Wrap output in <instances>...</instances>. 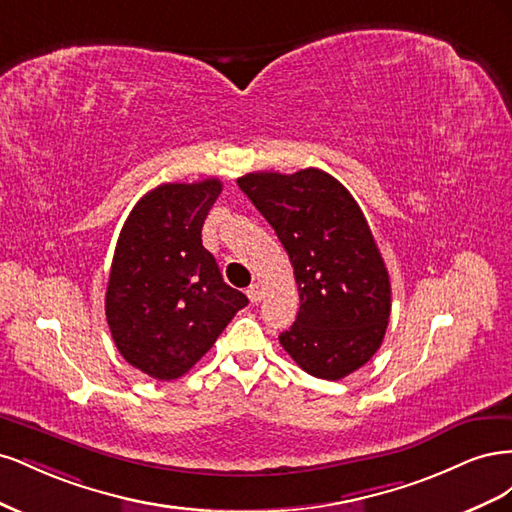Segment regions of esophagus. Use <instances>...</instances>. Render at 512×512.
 Wrapping results in <instances>:
<instances>
[{
  "label": "esophagus",
  "instance_id": "1",
  "mask_svg": "<svg viewBox=\"0 0 512 512\" xmlns=\"http://www.w3.org/2000/svg\"><path fill=\"white\" fill-rule=\"evenodd\" d=\"M245 294H247V299H250L252 303H258L262 299V288L258 284H252L250 288L245 290Z\"/></svg>",
  "mask_w": 512,
  "mask_h": 512
}]
</instances>
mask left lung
<instances>
[{
  "instance_id": "1",
  "label": "left lung",
  "mask_w": 512,
  "mask_h": 512,
  "mask_svg": "<svg viewBox=\"0 0 512 512\" xmlns=\"http://www.w3.org/2000/svg\"><path fill=\"white\" fill-rule=\"evenodd\" d=\"M239 188L273 226L294 269L301 307L280 344L307 374L339 380L380 348L391 282L352 194L318 168L247 173Z\"/></svg>"
}]
</instances>
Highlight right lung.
I'll use <instances>...</instances> for the list:
<instances>
[{"label":"right lung","mask_w":512,"mask_h":512,"mask_svg":"<svg viewBox=\"0 0 512 512\" xmlns=\"http://www.w3.org/2000/svg\"><path fill=\"white\" fill-rule=\"evenodd\" d=\"M220 192V179L162 183L119 232L106 322L123 359L156 380L188 374L247 305L200 239Z\"/></svg>","instance_id":"1"}]
</instances>
